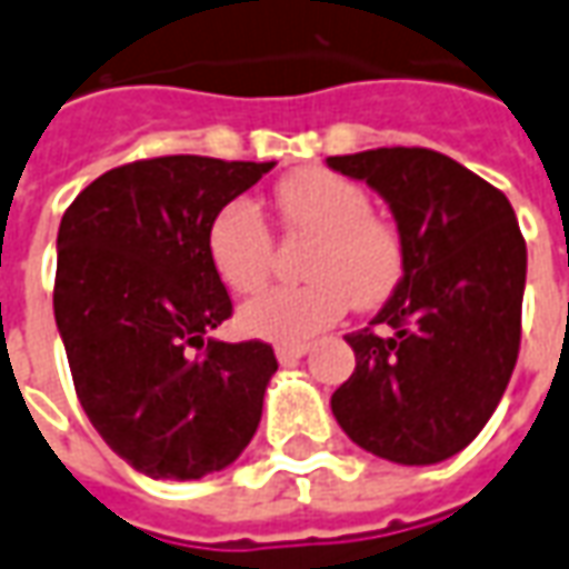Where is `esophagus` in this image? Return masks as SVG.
Masks as SVG:
<instances>
[{"instance_id":"34e87169","label":"esophagus","mask_w":569,"mask_h":569,"mask_svg":"<svg viewBox=\"0 0 569 569\" xmlns=\"http://www.w3.org/2000/svg\"><path fill=\"white\" fill-rule=\"evenodd\" d=\"M308 351H311V345H277V360L280 363H296Z\"/></svg>"}]
</instances>
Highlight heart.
Returning <instances> with one entry per match:
<instances>
[{
	"label": "heart",
	"instance_id": "heart-1",
	"mask_svg": "<svg viewBox=\"0 0 569 569\" xmlns=\"http://www.w3.org/2000/svg\"><path fill=\"white\" fill-rule=\"evenodd\" d=\"M277 202L289 228L317 237L301 286H271L249 298L240 329L268 341H305L332 326L357 305H379L403 277V243L388 221L372 216V200L360 184L326 169L286 178ZM209 261L237 292H252L268 280L273 237L256 202H224L206 230Z\"/></svg>",
	"mask_w": 569,
	"mask_h": 569
}]
</instances>
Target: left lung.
<instances>
[{"instance_id": "left-lung-1", "label": "left lung", "mask_w": 569, "mask_h": 569, "mask_svg": "<svg viewBox=\"0 0 569 569\" xmlns=\"http://www.w3.org/2000/svg\"><path fill=\"white\" fill-rule=\"evenodd\" d=\"M388 202L403 277L345 336L357 367L332 395L341 431L379 459L435 465L465 450L506 395L520 348L527 243L502 190L428 147L329 157Z\"/></svg>"}]
</instances>
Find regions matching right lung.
I'll list each match as a JSON object with an SVG mask.
<instances>
[{
  "mask_svg": "<svg viewBox=\"0 0 569 569\" xmlns=\"http://www.w3.org/2000/svg\"><path fill=\"white\" fill-rule=\"evenodd\" d=\"M273 162L157 157L110 169L58 228L54 323L94 431L147 478L200 480L237 462L277 357L209 339L230 296L209 261L216 212ZM207 345L193 358L190 347Z\"/></svg>",
  "mask_w": 569,
  "mask_h": 569,
  "instance_id": "obj_1",
  "label": "right lung"
}]
</instances>
